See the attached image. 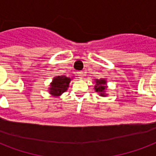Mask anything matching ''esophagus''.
Instances as JSON below:
<instances>
[{
	"instance_id": "obj_1",
	"label": "esophagus",
	"mask_w": 156,
	"mask_h": 156,
	"mask_svg": "<svg viewBox=\"0 0 156 156\" xmlns=\"http://www.w3.org/2000/svg\"><path fill=\"white\" fill-rule=\"evenodd\" d=\"M78 78H83L84 76H85V73L83 72V71H78Z\"/></svg>"
}]
</instances>
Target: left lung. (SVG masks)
Masks as SVG:
<instances>
[{"label":"left lung","mask_w":156,"mask_h":156,"mask_svg":"<svg viewBox=\"0 0 156 156\" xmlns=\"http://www.w3.org/2000/svg\"><path fill=\"white\" fill-rule=\"evenodd\" d=\"M95 82H96V85L95 86V89L96 92H100V95L101 96H105V89H106V87H105V84H106V81L103 79V78H100V80L99 79H95Z\"/></svg>","instance_id":"8db88e82"}]
</instances>
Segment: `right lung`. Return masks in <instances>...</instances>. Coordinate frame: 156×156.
Masks as SVG:
<instances>
[{"label":"right lung","mask_w":156,"mask_h":156,"mask_svg":"<svg viewBox=\"0 0 156 156\" xmlns=\"http://www.w3.org/2000/svg\"><path fill=\"white\" fill-rule=\"evenodd\" d=\"M70 82V78L66 76H57L53 78L52 83H51L50 94L54 96H58L65 92L69 87V83Z\"/></svg>","instance_id":"1"}]
</instances>
